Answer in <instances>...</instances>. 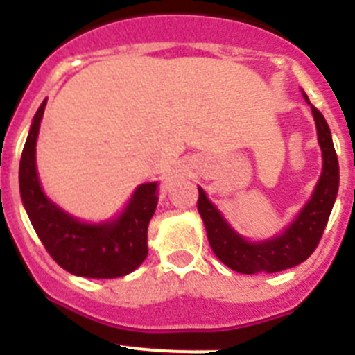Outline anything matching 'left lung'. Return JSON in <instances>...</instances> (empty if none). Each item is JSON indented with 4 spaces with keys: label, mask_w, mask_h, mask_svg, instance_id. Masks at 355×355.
Masks as SVG:
<instances>
[{
    "label": "left lung",
    "mask_w": 355,
    "mask_h": 355,
    "mask_svg": "<svg viewBox=\"0 0 355 355\" xmlns=\"http://www.w3.org/2000/svg\"><path fill=\"white\" fill-rule=\"evenodd\" d=\"M302 96L307 105L311 106L315 119L316 137L322 149V174L309 200L281 233L265 240H249L241 236L199 187L197 209L205 222L209 245L216 258L231 270L240 274H274L306 261L318 245L331 216L332 206L336 202L340 165L332 144L331 130L324 115L309 103L304 90Z\"/></svg>",
    "instance_id": "8db88e82"
}]
</instances>
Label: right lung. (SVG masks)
Here are the masks:
<instances>
[{"label":"right lung","instance_id":"add662e5","mask_svg":"<svg viewBox=\"0 0 355 355\" xmlns=\"http://www.w3.org/2000/svg\"><path fill=\"white\" fill-rule=\"evenodd\" d=\"M48 99L37 110L19 163V190L31 225L51 258L69 274L115 279L137 270L147 258V225L158 206V181L142 183L121 213L87 222L49 199L37 172V139Z\"/></svg>","mask_w":355,"mask_h":355}]
</instances>
